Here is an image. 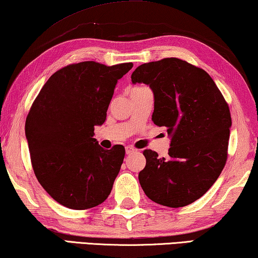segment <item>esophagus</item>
I'll use <instances>...</instances> for the list:
<instances>
[{"label":"esophagus","instance_id":"obj_1","mask_svg":"<svg viewBox=\"0 0 258 258\" xmlns=\"http://www.w3.org/2000/svg\"><path fill=\"white\" fill-rule=\"evenodd\" d=\"M125 149H126V154H127V155H131V154H133V153L137 152V149H134L133 147H131V146H127V147H126Z\"/></svg>","mask_w":258,"mask_h":258}]
</instances>
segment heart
<instances>
[{
	"label": "heart",
	"instance_id": "1",
	"mask_svg": "<svg viewBox=\"0 0 258 258\" xmlns=\"http://www.w3.org/2000/svg\"><path fill=\"white\" fill-rule=\"evenodd\" d=\"M138 88H140V87H138Z\"/></svg>",
	"mask_w": 258,
	"mask_h": 258
}]
</instances>
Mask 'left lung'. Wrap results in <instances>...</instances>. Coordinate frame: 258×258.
I'll return each instance as SVG.
<instances>
[{"mask_svg": "<svg viewBox=\"0 0 258 258\" xmlns=\"http://www.w3.org/2000/svg\"><path fill=\"white\" fill-rule=\"evenodd\" d=\"M131 79L153 90L152 120L167 127L171 138L168 157L144 151L142 190L160 205H189L213 185L227 161L232 126L227 102L204 69L177 57L141 64Z\"/></svg>", "mask_w": 258, "mask_h": 258, "instance_id": "8db88e82", "label": "left lung"}]
</instances>
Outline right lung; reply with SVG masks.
Listing matches in <instances>:
<instances>
[{"label":"right lung","instance_id":"add662e5","mask_svg":"<svg viewBox=\"0 0 258 258\" xmlns=\"http://www.w3.org/2000/svg\"><path fill=\"white\" fill-rule=\"evenodd\" d=\"M132 62L83 61L55 72L34 99L25 121L31 163L45 191L61 205L87 210L109 197L125 148L104 149L94 138L114 88Z\"/></svg>","mask_w":258,"mask_h":258}]
</instances>
